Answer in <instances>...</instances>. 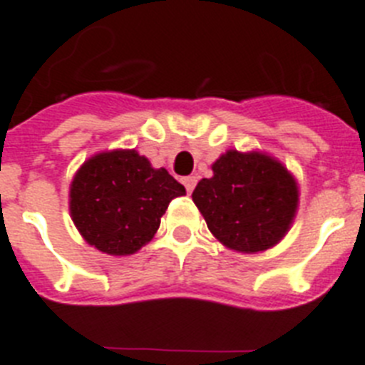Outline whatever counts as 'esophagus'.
Returning <instances> with one entry per match:
<instances>
[{"instance_id":"obj_1","label":"esophagus","mask_w":365,"mask_h":365,"mask_svg":"<svg viewBox=\"0 0 365 365\" xmlns=\"http://www.w3.org/2000/svg\"><path fill=\"white\" fill-rule=\"evenodd\" d=\"M183 185H185L187 192H192V189H195V185H197V178H195V176L183 178Z\"/></svg>"}]
</instances>
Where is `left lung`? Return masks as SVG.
I'll return each instance as SVG.
<instances>
[{
  "instance_id": "1",
  "label": "left lung",
  "mask_w": 365,
  "mask_h": 365,
  "mask_svg": "<svg viewBox=\"0 0 365 365\" xmlns=\"http://www.w3.org/2000/svg\"><path fill=\"white\" fill-rule=\"evenodd\" d=\"M192 202L207 228L228 249L259 252L286 235L299 202L293 176L269 155L230 150L213 163Z\"/></svg>"
}]
</instances>
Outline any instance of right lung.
Masks as SVG:
<instances>
[{"mask_svg":"<svg viewBox=\"0 0 365 365\" xmlns=\"http://www.w3.org/2000/svg\"><path fill=\"white\" fill-rule=\"evenodd\" d=\"M185 187L135 150L103 152L79 168L70 213L88 245L111 256L133 254L158 232L168 204Z\"/></svg>","mask_w":365,"mask_h":365,"instance_id":"add662e5","label":"right lung"}]
</instances>
